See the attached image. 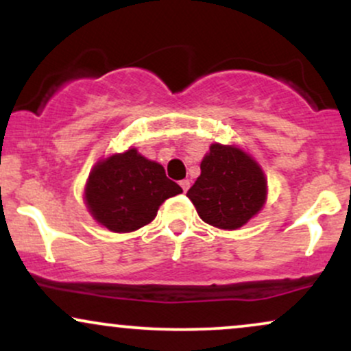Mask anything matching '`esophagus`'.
<instances>
[{
	"label": "esophagus",
	"mask_w": 351,
	"mask_h": 351,
	"mask_svg": "<svg viewBox=\"0 0 351 351\" xmlns=\"http://www.w3.org/2000/svg\"><path fill=\"white\" fill-rule=\"evenodd\" d=\"M180 186L183 188L184 193H186L188 189H189V181H188V180H181V181H180Z\"/></svg>",
	"instance_id": "1"
}]
</instances>
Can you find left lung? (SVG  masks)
I'll return each mask as SVG.
<instances>
[{
    "mask_svg": "<svg viewBox=\"0 0 351 351\" xmlns=\"http://www.w3.org/2000/svg\"><path fill=\"white\" fill-rule=\"evenodd\" d=\"M186 196L204 223L232 231L263 209L267 180L244 150L213 143L201 162V175Z\"/></svg>",
    "mask_w": 351,
    "mask_h": 351,
    "instance_id": "1",
    "label": "left lung"
}]
</instances>
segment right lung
<instances>
[{
    "mask_svg": "<svg viewBox=\"0 0 351 351\" xmlns=\"http://www.w3.org/2000/svg\"><path fill=\"white\" fill-rule=\"evenodd\" d=\"M183 189L160 163L135 148L115 153L92 168L84 199L92 217L114 232H132L155 219L165 199Z\"/></svg>",
    "mask_w": 351,
    "mask_h": 351,
    "instance_id": "right-lung-1",
    "label": "right lung"
}]
</instances>
